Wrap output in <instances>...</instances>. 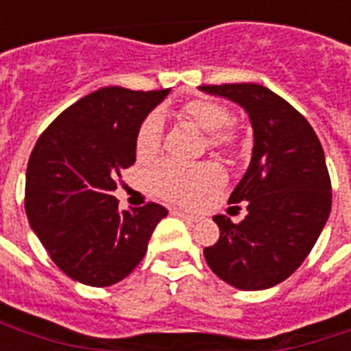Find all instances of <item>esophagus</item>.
I'll return each instance as SVG.
<instances>
[{"label":"esophagus","mask_w":351,"mask_h":351,"mask_svg":"<svg viewBox=\"0 0 351 351\" xmlns=\"http://www.w3.org/2000/svg\"><path fill=\"white\" fill-rule=\"evenodd\" d=\"M175 214L176 216H180L182 220L191 221V223H193V221H197V216H193V214H186V213H182V210H175Z\"/></svg>","instance_id":"obj_1"}]
</instances>
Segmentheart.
I'll return each instance as SVG.
<instances>
[{
	"instance_id": "1",
	"label": "heart",
	"mask_w": 351,
	"mask_h": 351,
	"mask_svg": "<svg viewBox=\"0 0 351 351\" xmlns=\"http://www.w3.org/2000/svg\"><path fill=\"white\" fill-rule=\"evenodd\" d=\"M182 114L208 133V145L218 150H233L239 145L235 130L228 128L231 112L221 103L213 99L188 101L182 107ZM163 137V120L158 112L148 114L141 123L135 137V154L138 160L154 158L161 146ZM148 188L169 201H178L184 205L197 203L205 191L220 186L223 175L214 163L186 165L175 160H163L146 171Z\"/></svg>"
}]
</instances>
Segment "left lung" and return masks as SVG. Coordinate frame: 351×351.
Here are the masks:
<instances>
[{
	"instance_id": "obj_1",
	"label": "left lung",
	"mask_w": 351,
	"mask_h": 351,
	"mask_svg": "<svg viewBox=\"0 0 351 351\" xmlns=\"http://www.w3.org/2000/svg\"><path fill=\"white\" fill-rule=\"evenodd\" d=\"M248 112L254 150L248 171L229 197L246 205L243 221L218 214V243L203 250L208 267L229 286L267 289L291 276L314 248L331 213V178L319 138L286 99L243 82L199 86Z\"/></svg>"
}]
</instances>
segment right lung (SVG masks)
Returning a JSON list of instances; mask_svg holds the SVG:
<instances>
[{
    "mask_svg": "<svg viewBox=\"0 0 351 351\" xmlns=\"http://www.w3.org/2000/svg\"><path fill=\"white\" fill-rule=\"evenodd\" d=\"M169 90L107 86L65 108L35 143L26 171V214L52 261L80 284L107 287L145 258L167 208L120 210L112 195L135 163V137Z\"/></svg>",
    "mask_w": 351,
    "mask_h": 351,
    "instance_id": "add662e5",
    "label": "right lung"
}]
</instances>
